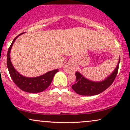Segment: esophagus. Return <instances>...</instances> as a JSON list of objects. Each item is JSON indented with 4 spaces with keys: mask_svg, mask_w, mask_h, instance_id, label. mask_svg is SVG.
<instances>
[{
    "mask_svg": "<svg viewBox=\"0 0 130 130\" xmlns=\"http://www.w3.org/2000/svg\"><path fill=\"white\" fill-rule=\"evenodd\" d=\"M63 70L67 73H70L71 71H73V67L71 64L69 62L65 63V65L63 66Z\"/></svg>",
    "mask_w": 130,
    "mask_h": 130,
    "instance_id": "obj_1",
    "label": "esophagus"
}]
</instances>
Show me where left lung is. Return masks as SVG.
Returning a JSON list of instances; mask_svg holds the SVG:
<instances>
[{
	"instance_id": "obj_1",
	"label": "left lung",
	"mask_w": 130,
	"mask_h": 130,
	"mask_svg": "<svg viewBox=\"0 0 130 130\" xmlns=\"http://www.w3.org/2000/svg\"><path fill=\"white\" fill-rule=\"evenodd\" d=\"M120 60V57H119L118 63L114 71L101 81H93L88 79L79 72L76 71L75 73L76 83L73 85L72 89L76 93L85 96H92L101 93L108 89L114 82L117 76Z\"/></svg>"
}]
</instances>
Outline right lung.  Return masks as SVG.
Masks as SVG:
<instances>
[{
  "label": "right lung",
  "instance_id": "obj_1",
  "mask_svg": "<svg viewBox=\"0 0 130 130\" xmlns=\"http://www.w3.org/2000/svg\"><path fill=\"white\" fill-rule=\"evenodd\" d=\"M24 33L26 32H23L18 35L13 40V42L11 43V45L9 47L8 53H7V67H8L11 79L14 84L19 89L24 92H29V93H39V92H41L46 90L50 86L53 79L54 76L56 73L59 71V70L56 69L50 71L43 75L39 76L30 77L22 75L14 68L11 63V58H10V52H11V47H12L13 43L15 41V40L17 39L18 37Z\"/></svg>",
  "mask_w": 130,
  "mask_h": 130
}]
</instances>
